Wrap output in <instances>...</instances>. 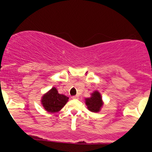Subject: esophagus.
<instances>
[{
	"label": "esophagus",
	"mask_w": 152,
	"mask_h": 152,
	"mask_svg": "<svg viewBox=\"0 0 152 152\" xmlns=\"http://www.w3.org/2000/svg\"><path fill=\"white\" fill-rule=\"evenodd\" d=\"M78 98H79V96H78V95H76V96H72L73 99H78Z\"/></svg>",
	"instance_id": "obj_1"
}]
</instances>
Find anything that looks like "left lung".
I'll return each mask as SVG.
<instances>
[{"label": "left lung", "mask_w": 152, "mask_h": 152, "mask_svg": "<svg viewBox=\"0 0 152 152\" xmlns=\"http://www.w3.org/2000/svg\"><path fill=\"white\" fill-rule=\"evenodd\" d=\"M85 104L87 106V109L94 113L100 111L104 105L102 96L98 91H94L91 94L89 98L85 99Z\"/></svg>", "instance_id": "8db88e82"}]
</instances>
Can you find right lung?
Instances as JSON below:
<instances>
[{
  "mask_svg": "<svg viewBox=\"0 0 152 152\" xmlns=\"http://www.w3.org/2000/svg\"><path fill=\"white\" fill-rule=\"evenodd\" d=\"M69 101V97L59 94L55 87H53L41 97V104L46 111L56 113L61 110Z\"/></svg>",
  "mask_w": 152,
  "mask_h": 152,
  "instance_id": "obj_1",
  "label": "right lung"
}]
</instances>
